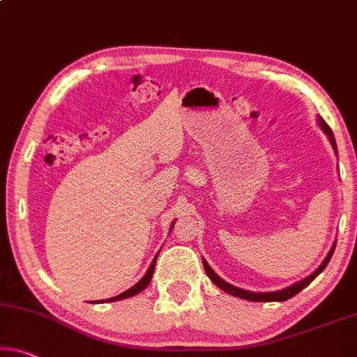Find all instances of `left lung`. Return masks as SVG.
<instances>
[{"instance_id": "8db88e82", "label": "left lung", "mask_w": 357, "mask_h": 357, "mask_svg": "<svg viewBox=\"0 0 357 357\" xmlns=\"http://www.w3.org/2000/svg\"><path fill=\"white\" fill-rule=\"evenodd\" d=\"M318 123H319V128L322 130V132H324V135L327 137V139L331 141L332 149H333V152H335V155H337V154H338L337 143H335V138H333L332 130L329 128V126H327V123H326L324 121H322L321 116H318ZM335 245H337V241H333L331 251L327 252V256H326L324 260H322V264L319 265L318 268H316V270L313 271V273L308 275L307 278H303V280H301V281L294 282V284L284 287V289L273 291V292H252V291L241 289V287H236V286L230 284V282L224 281L222 278H220V276L216 273V271H214L211 267H209L208 262H206V260L203 259V257H202V262H203V267H205L206 275L209 276V280H211V281L214 282V284H216V286L219 287V289H222L224 292L230 294V296L238 297V298H245V301H251V302H284V301H287V298L294 297V296H296V294H298L302 289H305V287H307V286L310 284V282L313 281V280L316 278V276H318V275L321 273V271L327 267V264H329V260H331L332 254H333V250H335Z\"/></svg>"}]
</instances>
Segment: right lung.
<instances>
[{
    "label": "right lung",
    "mask_w": 357,
    "mask_h": 357,
    "mask_svg": "<svg viewBox=\"0 0 357 357\" xmlns=\"http://www.w3.org/2000/svg\"><path fill=\"white\" fill-rule=\"evenodd\" d=\"M174 222H176V220H173V222H172V227H169V231L173 230V227H174ZM158 252H160V251H158ZM158 252L155 254L154 260H152V262H151L148 271H146L143 278H141V280L137 282V284L132 286V287H130V289H127V291H123L122 294H119V296H116V297L107 298V301H97V302H93V303H103V302H116V301H122V298L133 297V296H137V294H139L141 291H144L146 287L149 286V282H151V280H152V275H154V268H155V262H157Z\"/></svg>",
    "instance_id": "obj_1"
}]
</instances>
